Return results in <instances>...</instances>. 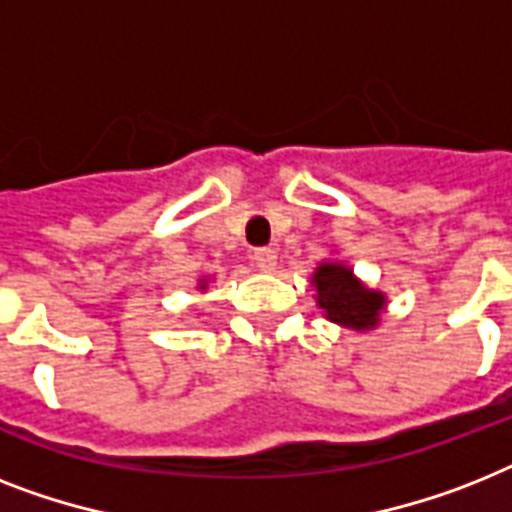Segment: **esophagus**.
Returning <instances> with one entry per match:
<instances>
[{"label": "esophagus", "instance_id": "obj_1", "mask_svg": "<svg viewBox=\"0 0 512 512\" xmlns=\"http://www.w3.org/2000/svg\"><path fill=\"white\" fill-rule=\"evenodd\" d=\"M276 249L270 247H263V249H255L252 252V263L257 265L260 270H273L276 268Z\"/></svg>", "mask_w": 512, "mask_h": 512}]
</instances>
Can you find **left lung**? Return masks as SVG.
I'll return each instance as SVG.
<instances>
[{
	"instance_id": "obj_1",
	"label": "left lung",
	"mask_w": 512,
	"mask_h": 512,
	"mask_svg": "<svg viewBox=\"0 0 512 512\" xmlns=\"http://www.w3.org/2000/svg\"><path fill=\"white\" fill-rule=\"evenodd\" d=\"M315 286H318V305L326 310L328 321L344 323L357 331L373 328L378 323L384 297L360 286V281L352 278L350 268L323 263L315 270Z\"/></svg>"
}]
</instances>
